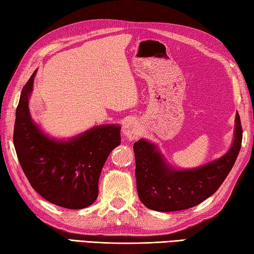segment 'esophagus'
Segmentation results:
<instances>
[{
	"label": "esophagus",
	"mask_w": 254,
	"mask_h": 254,
	"mask_svg": "<svg viewBox=\"0 0 254 254\" xmlns=\"http://www.w3.org/2000/svg\"><path fill=\"white\" fill-rule=\"evenodd\" d=\"M123 132L128 139H137L140 136L139 124L134 118H127L123 124Z\"/></svg>",
	"instance_id": "esophagus-1"
}]
</instances>
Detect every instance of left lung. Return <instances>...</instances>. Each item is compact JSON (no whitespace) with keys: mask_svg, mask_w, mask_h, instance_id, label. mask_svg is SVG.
Returning <instances> with one entry per match:
<instances>
[{"mask_svg":"<svg viewBox=\"0 0 254 254\" xmlns=\"http://www.w3.org/2000/svg\"><path fill=\"white\" fill-rule=\"evenodd\" d=\"M242 144L240 116L235 118L232 147L224 156L194 170H176L167 165L157 146L145 139L134 144L137 192L150 210L173 212L186 210L214 194L232 170Z\"/></svg>","mask_w":254,"mask_h":254,"instance_id":"obj_1","label":"left lung"}]
</instances>
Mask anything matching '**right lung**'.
<instances>
[{"instance_id": "right-lung-1", "label": "right lung", "mask_w": 254, "mask_h": 254, "mask_svg": "<svg viewBox=\"0 0 254 254\" xmlns=\"http://www.w3.org/2000/svg\"><path fill=\"white\" fill-rule=\"evenodd\" d=\"M35 71L22 89L16 108L15 152L26 179L58 206L80 210L96 201L98 182L109 154L120 144L118 125L93 127L68 141L49 138L31 118L29 97Z\"/></svg>"}]
</instances>
